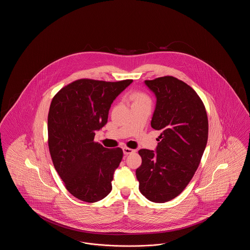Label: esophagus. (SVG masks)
<instances>
[{"mask_svg": "<svg viewBox=\"0 0 250 250\" xmlns=\"http://www.w3.org/2000/svg\"><path fill=\"white\" fill-rule=\"evenodd\" d=\"M123 151H124V154L126 155H130V154L135 152V150L130 149V148H127V147H124V148H123Z\"/></svg>", "mask_w": 250, "mask_h": 250, "instance_id": "esophagus-1", "label": "esophagus"}]
</instances>
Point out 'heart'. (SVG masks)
<instances>
[{
	"label": "heart",
	"mask_w": 250,
	"mask_h": 250,
	"mask_svg": "<svg viewBox=\"0 0 250 250\" xmlns=\"http://www.w3.org/2000/svg\"><path fill=\"white\" fill-rule=\"evenodd\" d=\"M134 100H135V103H138V102H143V101H148L147 97L145 95H142V94H136L133 96Z\"/></svg>",
	"instance_id": "heart-1"
}]
</instances>
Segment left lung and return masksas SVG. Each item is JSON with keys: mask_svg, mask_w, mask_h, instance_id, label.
<instances>
[{"mask_svg": "<svg viewBox=\"0 0 250 250\" xmlns=\"http://www.w3.org/2000/svg\"><path fill=\"white\" fill-rule=\"evenodd\" d=\"M144 84L156 99L151 126L161 133L155 151H139L143 162L136 175L143 196L162 203L177 197L195 174L207 144L208 118L200 96L178 79Z\"/></svg>", "mask_w": 250, "mask_h": 250, "instance_id": "obj_1", "label": "left lung"}]
</instances>
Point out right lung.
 Here are the masks:
<instances>
[{"label": "right lung", "mask_w": 250, "mask_h": 250, "mask_svg": "<svg viewBox=\"0 0 250 250\" xmlns=\"http://www.w3.org/2000/svg\"><path fill=\"white\" fill-rule=\"evenodd\" d=\"M132 83L79 80L61 89L51 101L49 153L66 189L81 201L98 202L111 191L123 151L95 143V131L107 124L112 102Z\"/></svg>", "instance_id": "add662e5"}]
</instances>
